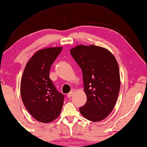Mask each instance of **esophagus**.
<instances>
[{
	"label": "esophagus",
	"mask_w": 147,
	"mask_h": 147,
	"mask_svg": "<svg viewBox=\"0 0 147 147\" xmlns=\"http://www.w3.org/2000/svg\"><path fill=\"white\" fill-rule=\"evenodd\" d=\"M74 92H75V91H74V89H72L71 91L70 92H69L68 94H67V97H69V98H70V97H71L72 95H73V94H74Z\"/></svg>",
	"instance_id": "34e87169"
}]
</instances>
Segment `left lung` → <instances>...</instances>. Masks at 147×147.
<instances>
[{"mask_svg":"<svg viewBox=\"0 0 147 147\" xmlns=\"http://www.w3.org/2000/svg\"><path fill=\"white\" fill-rule=\"evenodd\" d=\"M70 54L83 72L87 102L80 108L81 115L91 121L105 119L112 112L120 89L118 64L103 47L80 45Z\"/></svg>","mask_w":147,"mask_h":147,"instance_id":"8db88e82","label":"left lung"}]
</instances>
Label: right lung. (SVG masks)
Here are the masks:
<instances>
[{
	"mask_svg": "<svg viewBox=\"0 0 147 147\" xmlns=\"http://www.w3.org/2000/svg\"><path fill=\"white\" fill-rule=\"evenodd\" d=\"M62 47L38 51L27 63L22 75L20 92L22 101L36 120L49 123L59 116L64 105L62 94L57 91L49 78L51 65Z\"/></svg>",
	"mask_w": 147,
	"mask_h": 147,
	"instance_id": "1",
	"label": "right lung"
}]
</instances>
